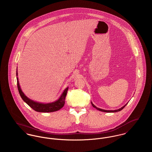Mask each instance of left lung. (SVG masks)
I'll list each match as a JSON object with an SVG mask.
<instances>
[{
	"label": "left lung",
	"mask_w": 152,
	"mask_h": 152,
	"mask_svg": "<svg viewBox=\"0 0 152 152\" xmlns=\"http://www.w3.org/2000/svg\"><path fill=\"white\" fill-rule=\"evenodd\" d=\"M126 104V105H127ZM91 105L92 106H93L94 107H95V108H96L97 110H99V111H102V112H108V113H110V112H119V111H120V110H121L126 106V105H124V106H123V107H121V108H120V109H117V110H104V109H100V108H98V107H96L95 105H94L91 102Z\"/></svg>",
	"instance_id": "1"
}]
</instances>
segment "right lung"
<instances>
[{
  "label": "right lung",
  "instance_id": "right-lung-1",
  "mask_svg": "<svg viewBox=\"0 0 152 152\" xmlns=\"http://www.w3.org/2000/svg\"><path fill=\"white\" fill-rule=\"evenodd\" d=\"M16 75H18L17 70V73ZM17 87H18V90L19 91L20 95L22 99H23V101L25 102L28 105H29L31 108H32L36 112H53L55 111H57L61 109L65 104V97L67 94V91L68 90V87H67L62 94L61 96L59 97L58 100H57L55 102H51V103H48V104H43V103H39L34 101L29 98H28L22 91L20 84H19V82H18V79L17 77Z\"/></svg>",
  "mask_w": 152,
  "mask_h": 152
}]
</instances>
